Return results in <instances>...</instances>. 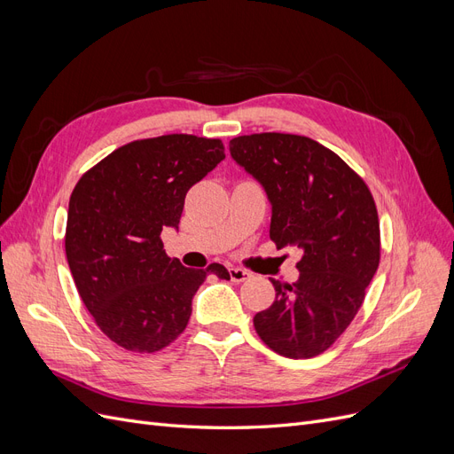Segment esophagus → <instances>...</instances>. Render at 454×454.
I'll return each instance as SVG.
<instances>
[{"label":"esophagus","instance_id":"34e87169","mask_svg":"<svg viewBox=\"0 0 454 454\" xmlns=\"http://www.w3.org/2000/svg\"><path fill=\"white\" fill-rule=\"evenodd\" d=\"M229 274H231V280H232V282H237V284L244 282L246 278H250V272H248V270H244V269H239V267H232V269H229Z\"/></svg>","mask_w":454,"mask_h":454}]
</instances>
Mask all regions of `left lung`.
<instances>
[{
    "label": "left lung",
    "instance_id": "8db88e82",
    "mask_svg": "<svg viewBox=\"0 0 454 454\" xmlns=\"http://www.w3.org/2000/svg\"><path fill=\"white\" fill-rule=\"evenodd\" d=\"M229 147L267 191L270 240L303 250L297 282L270 280L277 299L254 316L255 332L286 358H314L345 333L377 272L375 199L358 172L307 136L259 132Z\"/></svg>",
    "mask_w": 454,
    "mask_h": 454
}]
</instances>
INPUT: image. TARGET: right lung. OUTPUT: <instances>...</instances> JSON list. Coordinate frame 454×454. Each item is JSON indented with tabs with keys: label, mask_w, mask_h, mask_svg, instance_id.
I'll use <instances>...</instances> for the list:
<instances>
[{
	"label": "right lung",
	"mask_w": 454,
	"mask_h": 454,
	"mask_svg": "<svg viewBox=\"0 0 454 454\" xmlns=\"http://www.w3.org/2000/svg\"><path fill=\"white\" fill-rule=\"evenodd\" d=\"M225 159L223 142L164 134L117 147L77 182L66 223V257L87 310L115 345L157 352L184 333L191 299L208 274L164 252L187 191Z\"/></svg>",
	"instance_id": "right-lung-1"
}]
</instances>
